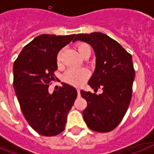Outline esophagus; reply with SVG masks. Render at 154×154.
Returning a JSON list of instances; mask_svg holds the SVG:
<instances>
[{
    "label": "esophagus",
    "mask_w": 154,
    "mask_h": 154,
    "mask_svg": "<svg viewBox=\"0 0 154 154\" xmlns=\"http://www.w3.org/2000/svg\"><path fill=\"white\" fill-rule=\"evenodd\" d=\"M77 95H78V97L81 96V93H80V89H77Z\"/></svg>",
    "instance_id": "obj_1"
}]
</instances>
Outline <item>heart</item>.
Segmentation results:
<instances>
[{
    "mask_svg": "<svg viewBox=\"0 0 154 154\" xmlns=\"http://www.w3.org/2000/svg\"><path fill=\"white\" fill-rule=\"evenodd\" d=\"M77 49L82 57L87 54H91V47L87 43L80 42L77 44ZM57 60L58 64H60L61 60V51L58 53ZM88 77H89V72L85 69H69L63 75V81L72 85L81 86L85 82Z\"/></svg>",
    "mask_w": 154,
    "mask_h": 154,
    "instance_id": "1",
    "label": "heart"
}]
</instances>
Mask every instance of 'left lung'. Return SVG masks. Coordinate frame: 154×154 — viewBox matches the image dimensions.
Segmentation results:
<instances>
[{"mask_svg": "<svg viewBox=\"0 0 154 154\" xmlns=\"http://www.w3.org/2000/svg\"><path fill=\"white\" fill-rule=\"evenodd\" d=\"M82 41L93 47L96 69L88 84L102 94L82 90L87 101L82 112L89 129L99 133L113 130L123 119L132 97L135 76L132 56L115 40L101 32L79 33L73 42Z\"/></svg>", "mask_w": 154, "mask_h": 154, "instance_id": "8db88e82", "label": "left lung"}]
</instances>
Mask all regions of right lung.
<instances>
[{"mask_svg": "<svg viewBox=\"0 0 154 154\" xmlns=\"http://www.w3.org/2000/svg\"><path fill=\"white\" fill-rule=\"evenodd\" d=\"M74 37L40 35L23 48L13 64V88L20 109L30 126L42 136L63 132L77 98L76 89L65 83L49 93L57 69L58 53Z\"/></svg>", "mask_w": 154, "mask_h": 154, "instance_id": "obj_1", "label": "right lung"}]
</instances>
